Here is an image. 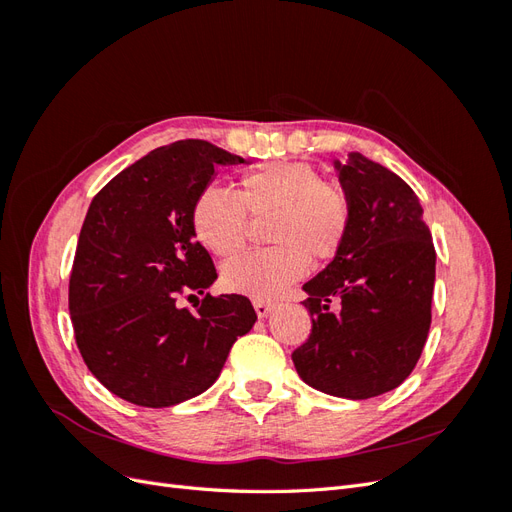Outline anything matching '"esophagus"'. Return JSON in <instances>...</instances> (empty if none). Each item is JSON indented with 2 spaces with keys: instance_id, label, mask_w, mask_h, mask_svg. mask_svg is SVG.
Masks as SVG:
<instances>
[{
  "instance_id": "34e87169",
  "label": "esophagus",
  "mask_w": 512,
  "mask_h": 512,
  "mask_svg": "<svg viewBox=\"0 0 512 512\" xmlns=\"http://www.w3.org/2000/svg\"><path fill=\"white\" fill-rule=\"evenodd\" d=\"M254 309H256L258 318H267L273 312V305L265 303V301H254Z\"/></svg>"
}]
</instances>
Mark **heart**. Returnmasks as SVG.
I'll list each match as a JSON object with an SVG mask.
<instances>
[{"instance_id": "b5f03b06", "label": "heart", "mask_w": 512, "mask_h": 512, "mask_svg": "<svg viewBox=\"0 0 512 512\" xmlns=\"http://www.w3.org/2000/svg\"><path fill=\"white\" fill-rule=\"evenodd\" d=\"M247 213L273 215L271 250L247 252L222 269L226 290L256 301H269L303 275L307 260H331L346 241L350 226L348 196L305 162L271 164L245 175L239 192L207 185L192 209V226L209 252L230 256L247 239Z\"/></svg>"}]
</instances>
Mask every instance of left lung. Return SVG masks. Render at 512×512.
Segmentation results:
<instances>
[{
    "label": "left lung",
    "mask_w": 512,
    "mask_h": 512,
    "mask_svg": "<svg viewBox=\"0 0 512 512\" xmlns=\"http://www.w3.org/2000/svg\"><path fill=\"white\" fill-rule=\"evenodd\" d=\"M335 170L350 203L348 235L303 284L312 333L292 361L312 389L369 399L397 389L423 352L436 250L421 203L393 170L359 151Z\"/></svg>",
    "instance_id": "8db88e82"
}]
</instances>
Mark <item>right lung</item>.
<instances>
[{"label": "right lung", "mask_w": 512, "mask_h": 512, "mask_svg": "<svg viewBox=\"0 0 512 512\" xmlns=\"http://www.w3.org/2000/svg\"><path fill=\"white\" fill-rule=\"evenodd\" d=\"M228 164L245 160L207 141H177L121 170L91 200L70 275L72 327L91 374L130 404L168 408L205 393L254 327L241 294L207 292L196 312L177 305L181 292L203 294L218 280L192 209Z\"/></svg>", "instance_id": "obj_1"}]
</instances>
